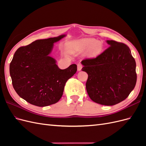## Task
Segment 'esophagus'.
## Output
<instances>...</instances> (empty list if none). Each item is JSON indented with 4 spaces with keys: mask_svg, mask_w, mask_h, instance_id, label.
<instances>
[{
    "mask_svg": "<svg viewBox=\"0 0 146 146\" xmlns=\"http://www.w3.org/2000/svg\"><path fill=\"white\" fill-rule=\"evenodd\" d=\"M82 69V64L80 63H78L77 64V70H78V71H80V70H81Z\"/></svg>",
    "mask_w": 146,
    "mask_h": 146,
    "instance_id": "1",
    "label": "esophagus"
}]
</instances>
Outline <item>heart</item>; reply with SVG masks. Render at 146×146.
<instances>
[{
    "instance_id": "heart-1",
    "label": "heart",
    "mask_w": 146,
    "mask_h": 146,
    "mask_svg": "<svg viewBox=\"0 0 146 146\" xmlns=\"http://www.w3.org/2000/svg\"><path fill=\"white\" fill-rule=\"evenodd\" d=\"M69 47L72 50L78 52H83L88 50V55L94 57L100 54L102 46L100 42L94 39L85 38L70 42Z\"/></svg>"
}]
</instances>
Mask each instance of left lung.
<instances>
[{"mask_svg":"<svg viewBox=\"0 0 146 146\" xmlns=\"http://www.w3.org/2000/svg\"><path fill=\"white\" fill-rule=\"evenodd\" d=\"M110 47L96 58L82 61L88 75L86 91L90 99L101 105L119 104L136 85V62L126 44L107 40Z\"/></svg>","mask_w":146,"mask_h":146,"instance_id":"obj_1","label":"left lung"}]
</instances>
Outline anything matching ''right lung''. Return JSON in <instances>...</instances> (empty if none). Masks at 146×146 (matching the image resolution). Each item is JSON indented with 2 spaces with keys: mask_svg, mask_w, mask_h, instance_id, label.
I'll list each match as a JSON object with an SVG mask.
<instances>
[{
  "mask_svg": "<svg viewBox=\"0 0 146 146\" xmlns=\"http://www.w3.org/2000/svg\"><path fill=\"white\" fill-rule=\"evenodd\" d=\"M58 37L39 39L19 47L10 64L13 86L21 98L38 107L54 104L63 95L65 84L76 74L77 65L60 69L49 56Z\"/></svg>",
  "mask_w": 146,
  "mask_h": 146,
  "instance_id": "add662e5",
  "label": "right lung"
}]
</instances>
